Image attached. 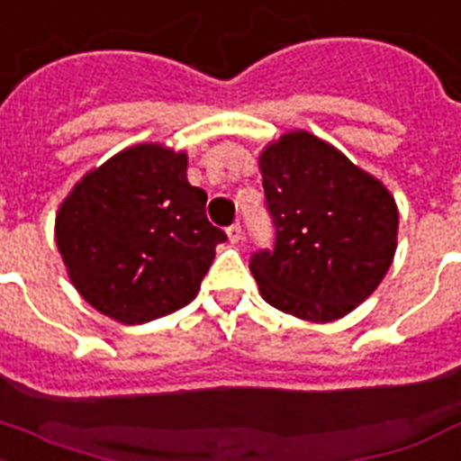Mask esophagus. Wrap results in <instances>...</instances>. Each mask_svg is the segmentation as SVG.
Here are the masks:
<instances>
[{"label":"esophagus","instance_id":"34e87169","mask_svg":"<svg viewBox=\"0 0 461 461\" xmlns=\"http://www.w3.org/2000/svg\"><path fill=\"white\" fill-rule=\"evenodd\" d=\"M227 239H230V243L241 241V224H231L230 230H227Z\"/></svg>","mask_w":461,"mask_h":461}]
</instances>
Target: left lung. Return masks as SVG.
Wrapping results in <instances>:
<instances>
[{
	"instance_id": "obj_1",
	"label": "left lung",
	"mask_w": 461,
	"mask_h": 461,
	"mask_svg": "<svg viewBox=\"0 0 461 461\" xmlns=\"http://www.w3.org/2000/svg\"><path fill=\"white\" fill-rule=\"evenodd\" d=\"M275 250L250 260L272 308L327 324L376 291L398 249V205L386 185L308 130L272 140L258 158Z\"/></svg>"
}]
</instances>
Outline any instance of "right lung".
<instances>
[{"label":"right lung","instance_id":"1","mask_svg":"<svg viewBox=\"0 0 461 461\" xmlns=\"http://www.w3.org/2000/svg\"><path fill=\"white\" fill-rule=\"evenodd\" d=\"M186 151L127 146L92 167L56 212L68 279L101 315L144 324L196 298L224 231L205 218L203 189L186 179Z\"/></svg>","mask_w":461,"mask_h":461}]
</instances>
